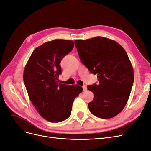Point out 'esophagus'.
<instances>
[{"label": "esophagus", "mask_w": 151, "mask_h": 151, "mask_svg": "<svg viewBox=\"0 0 151 151\" xmlns=\"http://www.w3.org/2000/svg\"><path fill=\"white\" fill-rule=\"evenodd\" d=\"M83 90H84V91H86V90L87 89V87H86V86L84 85V86H83Z\"/></svg>", "instance_id": "34e87169"}]
</instances>
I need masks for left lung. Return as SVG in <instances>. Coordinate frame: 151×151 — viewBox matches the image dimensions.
I'll use <instances>...</instances> for the list:
<instances>
[{
	"label": "left lung",
	"mask_w": 151,
	"mask_h": 151,
	"mask_svg": "<svg viewBox=\"0 0 151 151\" xmlns=\"http://www.w3.org/2000/svg\"><path fill=\"white\" fill-rule=\"evenodd\" d=\"M74 43L82 63L98 75V84L88 86L94 93L88 104L91 113L103 119L116 116L125 106L134 79L125 50L115 41L101 36Z\"/></svg>",
	"instance_id": "left-lung-1"
}]
</instances>
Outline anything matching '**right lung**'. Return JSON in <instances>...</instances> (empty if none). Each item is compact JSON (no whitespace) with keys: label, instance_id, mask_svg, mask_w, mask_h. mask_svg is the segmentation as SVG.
I'll return each mask as SVG.
<instances>
[{"label":"right lung","instance_id":"add662e5","mask_svg":"<svg viewBox=\"0 0 151 151\" xmlns=\"http://www.w3.org/2000/svg\"><path fill=\"white\" fill-rule=\"evenodd\" d=\"M74 46L71 40L45 43L33 52L24 68L23 80L29 99L40 115L50 122L69 117L73 101L83 90L77 84L59 83L61 60Z\"/></svg>","mask_w":151,"mask_h":151}]
</instances>
